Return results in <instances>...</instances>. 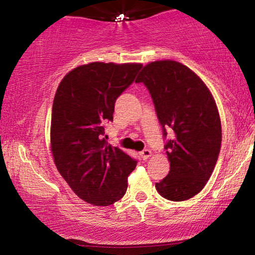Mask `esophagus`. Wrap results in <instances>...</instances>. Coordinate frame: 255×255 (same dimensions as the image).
<instances>
[{
  "label": "esophagus",
  "instance_id": "34e87169",
  "mask_svg": "<svg viewBox=\"0 0 255 255\" xmlns=\"http://www.w3.org/2000/svg\"><path fill=\"white\" fill-rule=\"evenodd\" d=\"M140 156H141L142 159H147V158H150L152 156V152L150 150H144L140 152Z\"/></svg>",
  "mask_w": 255,
  "mask_h": 255
}]
</instances>
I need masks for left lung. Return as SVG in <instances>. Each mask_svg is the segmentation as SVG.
I'll return each instance as SVG.
<instances>
[{
  "mask_svg": "<svg viewBox=\"0 0 255 255\" xmlns=\"http://www.w3.org/2000/svg\"><path fill=\"white\" fill-rule=\"evenodd\" d=\"M135 83H144L166 136L170 171L156 183L158 193L171 201L197 195L212 175L222 144V125L212 93L184 64L171 60L147 63Z\"/></svg>",
  "mask_w": 255,
  "mask_h": 255,
  "instance_id": "8db88e82",
  "label": "left lung"
}]
</instances>
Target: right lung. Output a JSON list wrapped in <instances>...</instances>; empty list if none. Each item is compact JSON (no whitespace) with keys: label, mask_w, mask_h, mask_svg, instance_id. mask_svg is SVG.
I'll return each instance as SVG.
<instances>
[{"label":"right lung","mask_w":255,"mask_h":255,"mask_svg":"<svg viewBox=\"0 0 255 255\" xmlns=\"http://www.w3.org/2000/svg\"><path fill=\"white\" fill-rule=\"evenodd\" d=\"M141 63L91 62L64 75L51 111L50 147L55 165L72 191L86 203L109 206L127 191L135 169L126 152L108 144L104 122L133 83Z\"/></svg>","instance_id":"1"}]
</instances>
